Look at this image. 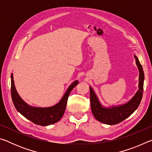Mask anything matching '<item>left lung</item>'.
I'll return each instance as SVG.
<instances>
[{
    "label": "left lung",
    "instance_id": "left-lung-1",
    "mask_svg": "<svg viewBox=\"0 0 152 152\" xmlns=\"http://www.w3.org/2000/svg\"><path fill=\"white\" fill-rule=\"evenodd\" d=\"M136 64L138 67L139 90L132 99L127 103L117 107L106 108L102 107L92 87L90 86V99L92 114L99 121L107 125H115L119 123L130 116L137 109L142 99L143 91L144 73L142 66L137 57L134 56Z\"/></svg>",
    "mask_w": 152,
    "mask_h": 152
}]
</instances>
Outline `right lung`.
Returning a JSON list of instances; mask_svg holds the SVG:
<instances>
[{"mask_svg": "<svg viewBox=\"0 0 152 152\" xmlns=\"http://www.w3.org/2000/svg\"><path fill=\"white\" fill-rule=\"evenodd\" d=\"M78 84V81H74L68 87L60 101L54 106L46 108L34 107L29 106L23 101L15 88L13 75L11 74V96L14 106L17 111L26 119L36 125L42 126L50 125L57 123L62 117L67 104V101L70 92Z\"/></svg>", "mask_w": 152, "mask_h": 152, "instance_id": "add662e5", "label": "right lung"}]
</instances>
